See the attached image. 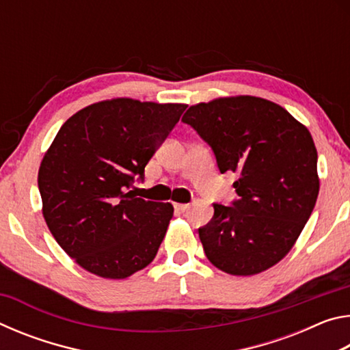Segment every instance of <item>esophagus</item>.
Instances as JSON below:
<instances>
[{"label":"esophagus","mask_w":350,"mask_h":350,"mask_svg":"<svg viewBox=\"0 0 350 350\" xmlns=\"http://www.w3.org/2000/svg\"><path fill=\"white\" fill-rule=\"evenodd\" d=\"M174 208H176L177 211L183 213V211H187V210L189 208V205H188V204H174Z\"/></svg>","instance_id":"34e87169"}]
</instances>
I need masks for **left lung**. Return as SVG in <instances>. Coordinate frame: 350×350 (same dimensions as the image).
<instances>
[{
  "instance_id": "1",
  "label": "left lung",
  "mask_w": 350,
  "mask_h": 350,
  "mask_svg": "<svg viewBox=\"0 0 350 350\" xmlns=\"http://www.w3.org/2000/svg\"><path fill=\"white\" fill-rule=\"evenodd\" d=\"M183 123L211 146L239 199L213 204L199 238L210 262L234 276L273 267L292 250L317 204L318 152L303 123L270 100L215 98L189 106Z\"/></svg>"
}]
</instances>
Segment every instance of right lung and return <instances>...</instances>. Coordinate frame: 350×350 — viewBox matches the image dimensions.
<instances>
[{"label":"right lung","instance_id":"1","mask_svg":"<svg viewBox=\"0 0 350 350\" xmlns=\"http://www.w3.org/2000/svg\"><path fill=\"white\" fill-rule=\"evenodd\" d=\"M187 105L111 98L63 123L38 170L43 216L81 269L125 280L156 258L173 205L135 198L128 188Z\"/></svg>","mask_w":350,"mask_h":350}]
</instances>
